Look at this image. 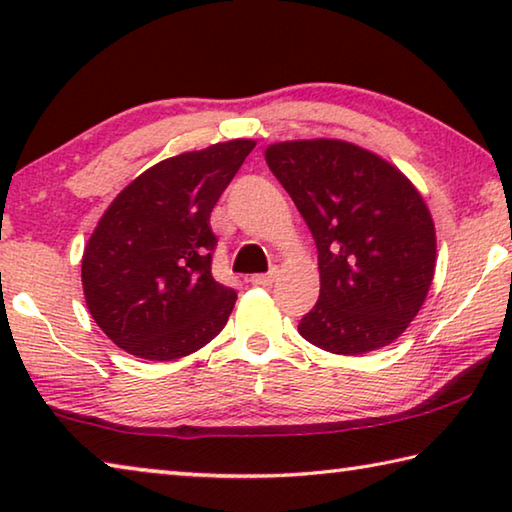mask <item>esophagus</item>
<instances>
[{"mask_svg":"<svg viewBox=\"0 0 512 512\" xmlns=\"http://www.w3.org/2000/svg\"><path fill=\"white\" fill-rule=\"evenodd\" d=\"M275 277H277V271L273 268V271H268V273L250 275V282H253L255 287H271V284L275 282Z\"/></svg>","mask_w":512,"mask_h":512,"instance_id":"34e87169","label":"esophagus"}]
</instances>
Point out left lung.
Listing matches in <instances>:
<instances>
[{
	"label": "left lung",
	"instance_id": "1",
	"mask_svg": "<svg viewBox=\"0 0 512 512\" xmlns=\"http://www.w3.org/2000/svg\"><path fill=\"white\" fill-rule=\"evenodd\" d=\"M266 164L318 248L320 296L302 339L332 354L393 343L418 316L436 268V230L400 169L341 140L280 142Z\"/></svg>",
	"mask_w": 512,
	"mask_h": 512
}]
</instances>
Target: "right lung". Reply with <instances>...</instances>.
Here are the masks:
<instances>
[{"instance_id":"add662e5","label":"right lung","mask_w":512,"mask_h":512,"mask_svg":"<svg viewBox=\"0 0 512 512\" xmlns=\"http://www.w3.org/2000/svg\"><path fill=\"white\" fill-rule=\"evenodd\" d=\"M253 149V140H232L173 155L103 212L81 277L92 318L117 348L173 361L201 350L228 323L237 293L212 277L210 214Z\"/></svg>"}]
</instances>
